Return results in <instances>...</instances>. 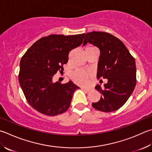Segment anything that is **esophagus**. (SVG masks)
<instances>
[{
    "mask_svg": "<svg viewBox=\"0 0 152 152\" xmlns=\"http://www.w3.org/2000/svg\"><path fill=\"white\" fill-rule=\"evenodd\" d=\"M82 89L84 90V91H86V92H88L90 90V89H89V88H82Z\"/></svg>",
    "mask_w": 152,
    "mask_h": 152,
    "instance_id": "obj_1",
    "label": "esophagus"
}]
</instances>
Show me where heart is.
Listing matches in <instances>:
<instances>
[{
    "label": "heart",
    "instance_id": "1",
    "mask_svg": "<svg viewBox=\"0 0 152 152\" xmlns=\"http://www.w3.org/2000/svg\"><path fill=\"white\" fill-rule=\"evenodd\" d=\"M87 48H94L93 46H89ZM91 73L88 71H85L83 70H77L74 72L72 77L74 82L77 84L80 85H86L88 82V78L90 76Z\"/></svg>",
    "mask_w": 152,
    "mask_h": 152
}]
</instances>
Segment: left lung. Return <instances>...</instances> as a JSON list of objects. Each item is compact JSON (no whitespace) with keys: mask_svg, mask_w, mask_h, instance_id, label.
<instances>
[{"mask_svg":"<svg viewBox=\"0 0 152 152\" xmlns=\"http://www.w3.org/2000/svg\"><path fill=\"white\" fill-rule=\"evenodd\" d=\"M83 45L88 42L100 50L98 78L107 79L102 88H95L102 94L100 100L92 103L97 110L114 112L128 100L136 84V67L134 58L120 39L109 33L91 32L85 34Z\"/></svg>","mask_w":152,"mask_h":152,"instance_id":"obj_1","label":"left lung"}]
</instances>
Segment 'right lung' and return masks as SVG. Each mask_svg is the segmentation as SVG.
Wrapping results in <instances>:
<instances>
[{"label":"right lung","mask_w":152,"mask_h":152,"mask_svg":"<svg viewBox=\"0 0 152 152\" xmlns=\"http://www.w3.org/2000/svg\"><path fill=\"white\" fill-rule=\"evenodd\" d=\"M85 34L64 36L51 34L33 44L22 57L19 83L33 108L46 115H57L70 106L74 92L79 87L71 80L53 82L58 70L63 71L72 50L83 42Z\"/></svg>","instance_id":"1"}]
</instances>
